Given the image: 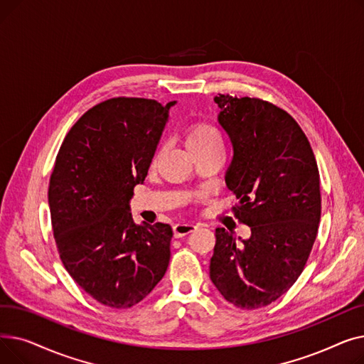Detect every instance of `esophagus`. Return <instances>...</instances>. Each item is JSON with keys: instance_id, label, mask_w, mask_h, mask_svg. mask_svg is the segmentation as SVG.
Listing matches in <instances>:
<instances>
[{"instance_id": "obj_1", "label": "esophagus", "mask_w": 364, "mask_h": 364, "mask_svg": "<svg viewBox=\"0 0 364 364\" xmlns=\"http://www.w3.org/2000/svg\"><path fill=\"white\" fill-rule=\"evenodd\" d=\"M198 228V224L195 223H178L174 225V235L176 237H183V236H187L188 233L195 232Z\"/></svg>"}]
</instances>
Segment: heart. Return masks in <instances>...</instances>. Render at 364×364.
Here are the masks:
<instances>
[{
	"instance_id": "heart-1",
	"label": "heart",
	"mask_w": 364,
	"mask_h": 364,
	"mask_svg": "<svg viewBox=\"0 0 364 364\" xmlns=\"http://www.w3.org/2000/svg\"><path fill=\"white\" fill-rule=\"evenodd\" d=\"M184 143L188 151L195 155L214 147H223V137L220 131L209 122H193L184 129ZM158 155L155 156V159Z\"/></svg>"
}]
</instances>
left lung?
I'll list each match as a JSON object with an SVG mask.
<instances>
[{
    "label": "left lung",
    "instance_id": "1",
    "mask_svg": "<svg viewBox=\"0 0 364 364\" xmlns=\"http://www.w3.org/2000/svg\"><path fill=\"white\" fill-rule=\"evenodd\" d=\"M218 122L233 144L225 174L237 203L232 211L251 227L236 243L215 230L209 277L230 304L255 310L296 282L310 257L321 214L320 176L310 141L288 112L254 97L218 94Z\"/></svg>",
    "mask_w": 364,
    "mask_h": 364
}]
</instances>
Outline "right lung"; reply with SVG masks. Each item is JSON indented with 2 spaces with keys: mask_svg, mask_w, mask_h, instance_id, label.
Wrapping results in <instances>:
<instances>
[{
  "mask_svg": "<svg viewBox=\"0 0 364 364\" xmlns=\"http://www.w3.org/2000/svg\"><path fill=\"white\" fill-rule=\"evenodd\" d=\"M174 105L105 100L76 121L55 156L48 205L57 252L70 277L112 309L143 301L168 269L171 225L136 224L128 202Z\"/></svg>",
  "mask_w": 364,
  "mask_h": 364,
  "instance_id": "obj_1",
  "label": "right lung"
}]
</instances>
